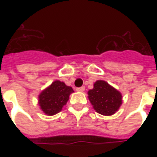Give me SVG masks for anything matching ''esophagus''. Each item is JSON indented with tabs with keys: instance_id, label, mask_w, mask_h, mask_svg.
Returning a JSON list of instances; mask_svg holds the SVG:
<instances>
[{
	"instance_id": "esophagus-1",
	"label": "esophagus",
	"mask_w": 157,
	"mask_h": 157,
	"mask_svg": "<svg viewBox=\"0 0 157 157\" xmlns=\"http://www.w3.org/2000/svg\"><path fill=\"white\" fill-rule=\"evenodd\" d=\"M76 91H77V92H84V91H85V87H84V86L77 87V88H76Z\"/></svg>"
}]
</instances>
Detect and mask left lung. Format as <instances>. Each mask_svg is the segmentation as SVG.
Masks as SVG:
<instances>
[{"instance_id":"1","label":"left lung","mask_w":157,"mask_h":157,"mask_svg":"<svg viewBox=\"0 0 157 157\" xmlns=\"http://www.w3.org/2000/svg\"><path fill=\"white\" fill-rule=\"evenodd\" d=\"M90 102L97 112L102 115H112L122 104L120 92L104 81H97L88 92Z\"/></svg>"}]
</instances>
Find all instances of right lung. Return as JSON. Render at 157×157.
Segmentation results:
<instances>
[{"mask_svg": "<svg viewBox=\"0 0 157 157\" xmlns=\"http://www.w3.org/2000/svg\"><path fill=\"white\" fill-rule=\"evenodd\" d=\"M73 92L72 87L66 86L64 82L55 81L40 93L39 97L40 109L47 115L58 113L66 104L69 96Z\"/></svg>", "mask_w": 157, "mask_h": 157, "instance_id": "add662e5", "label": "right lung"}]
</instances>
